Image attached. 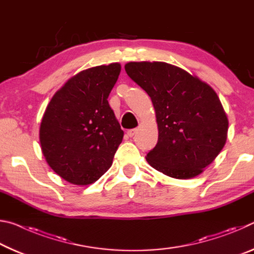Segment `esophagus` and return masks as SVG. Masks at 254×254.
<instances>
[{
    "label": "esophagus",
    "instance_id": "34e87169",
    "mask_svg": "<svg viewBox=\"0 0 254 254\" xmlns=\"http://www.w3.org/2000/svg\"><path fill=\"white\" fill-rule=\"evenodd\" d=\"M136 132H137V128H131V130H128L127 133V135H128V136L132 137L133 135L135 134Z\"/></svg>",
    "mask_w": 254,
    "mask_h": 254
}]
</instances>
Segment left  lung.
Instances as JSON below:
<instances>
[{"instance_id":"obj_1","label":"left lung","mask_w":254,"mask_h":254,"mask_svg":"<svg viewBox=\"0 0 254 254\" xmlns=\"http://www.w3.org/2000/svg\"><path fill=\"white\" fill-rule=\"evenodd\" d=\"M126 71L151 97L158 143L145 159L176 179L203 173L227 139L229 120L217 94L198 77L163 62H131Z\"/></svg>"}]
</instances>
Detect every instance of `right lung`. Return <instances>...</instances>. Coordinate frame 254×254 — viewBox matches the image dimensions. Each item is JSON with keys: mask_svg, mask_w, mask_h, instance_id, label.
Returning a JSON list of instances; mask_svg holds the SVG:
<instances>
[{"mask_svg": "<svg viewBox=\"0 0 254 254\" xmlns=\"http://www.w3.org/2000/svg\"><path fill=\"white\" fill-rule=\"evenodd\" d=\"M120 72L119 63L78 72L55 93L45 111L41 151L50 168L72 185L100 179L122 142L124 133L107 101Z\"/></svg>", "mask_w": 254, "mask_h": 254, "instance_id": "obj_1", "label": "right lung"}]
</instances>
